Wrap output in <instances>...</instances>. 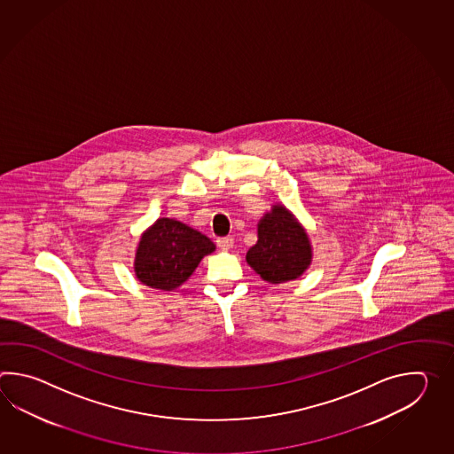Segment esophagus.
I'll use <instances>...</instances> for the list:
<instances>
[{"mask_svg":"<svg viewBox=\"0 0 454 454\" xmlns=\"http://www.w3.org/2000/svg\"><path fill=\"white\" fill-rule=\"evenodd\" d=\"M217 247L221 248V250H231V247H233V239L231 237H221V239H217Z\"/></svg>","mask_w":454,"mask_h":454,"instance_id":"obj_1","label":"esophagus"}]
</instances>
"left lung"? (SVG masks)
<instances>
[{
  "label": "left lung",
  "instance_id": "8db88e82",
  "mask_svg": "<svg viewBox=\"0 0 454 454\" xmlns=\"http://www.w3.org/2000/svg\"><path fill=\"white\" fill-rule=\"evenodd\" d=\"M247 261L272 284L297 279L311 261L309 237L286 207L274 206L261 219L258 243L247 253Z\"/></svg>",
  "mask_w": 454,
  "mask_h": 454
}]
</instances>
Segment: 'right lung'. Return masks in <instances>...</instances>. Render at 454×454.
Instances as JSON below:
<instances>
[{
	"label": "right lung",
	"instance_id": "obj_1",
	"mask_svg": "<svg viewBox=\"0 0 454 454\" xmlns=\"http://www.w3.org/2000/svg\"><path fill=\"white\" fill-rule=\"evenodd\" d=\"M215 250L213 241L175 219L162 217L145 231L136 251L137 279L153 289L174 290L200 261Z\"/></svg>",
	"mask_w": 454,
	"mask_h": 454
}]
</instances>
